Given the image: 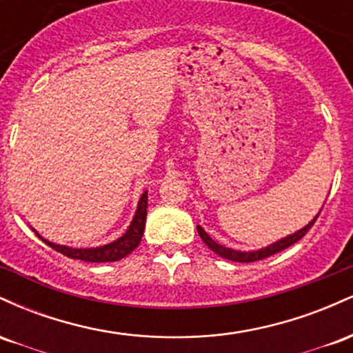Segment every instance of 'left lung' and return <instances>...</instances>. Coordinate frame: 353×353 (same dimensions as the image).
<instances>
[{"label": "left lung", "instance_id": "left-lung-1", "mask_svg": "<svg viewBox=\"0 0 353 353\" xmlns=\"http://www.w3.org/2000/svg\"><path fill=\"white\" fill-rule=\"evenodd\" d=\"M320 216V212L315 216L309 224L305 225V228L297 230V232L292 234V236H287L281 239V241H277L275 244H270L269 247H264V249H259V250H254V252H241V250H234V249H229V247H224L221 244H217V242H214L212 239L208 236V232H205L204 229L201 228V225H197V232H199V236L202 241H204V244L209 247L212 252H216L217 255H221V257L228 259V261H234V262H255V261H262V259L265 257H270V255L281 252V250L287 249V247L294 245L295 242H299L301 239L305 236L307 232H309L312 225L315 224V221H317V217Z\"/></svg>", "mask_w": 353, "mask_h": 353}]
</instances>
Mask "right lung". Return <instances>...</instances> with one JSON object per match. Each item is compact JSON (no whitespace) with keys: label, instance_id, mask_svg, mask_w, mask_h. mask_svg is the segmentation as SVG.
<instances>
[{"label":"right lung","instance_id":"right-lung-1","mask_svg":"<svg viewBox=\"0 0 353 353\" xmlns=\"http://www.w3.org/2000/svg\"><path fill=\"white\" fill-rule=\"evenodd\" d=\"M145 216H148V192H144L143 196H141L139 204H137L136 216L132 219L129 229L125 230L124 236L119 237L114 242H111V244L94 247V249H72V247L52 244V242L46 241V239L39 236L38 232L36 234H38L39 239H43L44 244H48L51 249L58 250L59 254L66 255V257L70 259H78V261L84 262H116L119 261V259L125 257L128 254H131L132 250L139 245L145 228Z\"/></svg>","mask_w":353,"mask_h":353}]
</instances>
